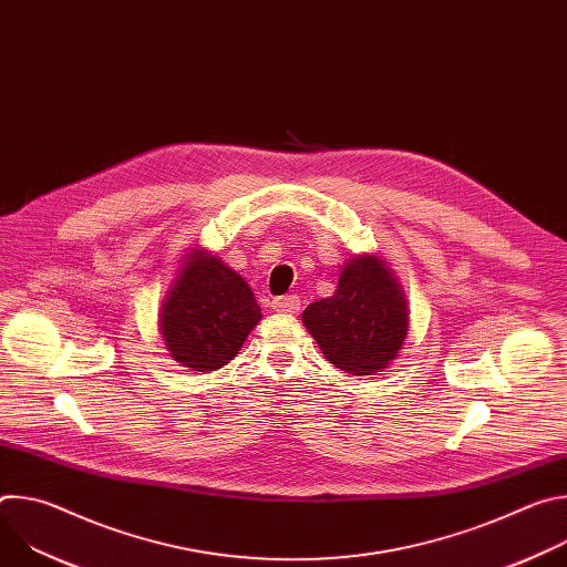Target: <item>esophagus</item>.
<instances>
[{
  "label": "esophagus",
  "mask_w": 567,
  "mask_h": 567,
  "mask_svg": "<svg viewBox=\"0 0 567 567\" xmlns=\"http://www.w3.org/2000/svg\"><path fill=\"white\" fill-rule=\"evenodd\" d=\"M271 307L280 313H296L300 309V298L298 296H280V298H274Z\"/></svg>",
  "instance_id": "obj_1"
}]
</instances>
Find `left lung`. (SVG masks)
Returning a JSON list of instances; mask_svg holds the SVG:
<instances>
[{"instance_id":"1","label":"left lung","mask_w":567,"mask_h":567,"mask_svg":"<svg viewBox=\"0 0 567 567\" xmlns=\"http://www.w3.org/2000/svg\"><path fill=\"white\" fill-rule=\"evenodd\" d=\"M302 326L330 363L372 374L385 370L406 341L409 302L392 269L365 254L348 260L330 298L302 311Z\"/></svg>"}]
</instances>
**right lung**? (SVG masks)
<instances>
[{
  "label": "right lung",
  "instance_id": "right-lung-1",
  "mask_svg": "<svg viewBox=\"0 0 567 567\" xmlns=\"http://www.w3.org/2000/svg\"><path fill=\"white\" fill-rule=\"evenodd\" d=\"M260 318L247 280L197 247L161 305L158 332L177 363L210 372L233 361Z\"/></svg>",
  "mask_w": 567,
  "mask_h": 567
}]
</instances>
